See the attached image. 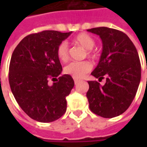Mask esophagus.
I'll return each mask as SVG.
<instances>
[{"label":"esophagus","mask_w":147,"mask_h":147,"mask_svg":"<svg viewBox=\"0 0 147 147\" xmlns=\"http://www.w3.org/2000/svg\"><path fill=\"white\" fill-rule=\"evenodd\" d=\"M79 81H80V80H77V79H74V82H75V83H76V84L79 83Z\"/></svg>","instance_id":"obj_1"}]
</instances>
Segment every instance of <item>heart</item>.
Instances as JSON below:
<instances>
[{
  "label": "heart",
  "instance_id": "heart-1",
  "mask_svg": "<svg viewBox=\"0 0 147 147\" xmlns=\"http://www.w3.org/2000/svg\"><path fill=\"white\" fill-rule=\"evenodd\" d=\"M73 42L77 45L82 46L86 50L87 57L91 59H96L98 55L92 49L95 45V41L90 34L82 33L78 34L73 38ZM58 58L61 61H67L69 58V49L66 42H62L59 44L57 49ZM92 69V64L90 61H83L80 62H71L64 67V72L72 76L74 79H81L86 73Z\"/></svg>",
  "mask_w": 147,
  "mask_h": 147
}]
</instances>
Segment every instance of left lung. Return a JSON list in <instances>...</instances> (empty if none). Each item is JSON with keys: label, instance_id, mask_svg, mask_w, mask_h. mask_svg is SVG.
<instances>
[{"label": "left lung", "instance_id": "obj_1", "mask_svg": "<svg viewBox=\"0 0 147 147\" xmlns=\"http://www.w3.org/2000/svg\"><path fill=\"white\" fill-rule=\"evenodd\" d=\"M87 31L99 35L102 41L100 61L91 75L105 83L88 81L86 98L90 109L104 118L124 113L131 104L141 80V64L136 46L126 34L101 27Z\"/></svg>", "mask_w": 147, "mask_h": 147}]
</instances>
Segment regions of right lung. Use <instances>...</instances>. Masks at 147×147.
<instances>
[{
  "mask_svg": "<svg viewBox=\"0 0 147 147\" xmlns=\"http://www.w3.org/2000/svg\"><path fill=\"white\" fill-rule=\"evenodd\" d=\"M71 32L44 30L24 38L11 55L8 80L21 109L33 120L49 123L61 117L67 109L66 97L73 88L69 75L62 71L57 49ZM55 78L52 86L48 80Z\"/></svg>",
  "mask_w": 147,
  "mask_h": 147,
  "instance_id": "1",
  "label": "right lung"
}]
</instances>
